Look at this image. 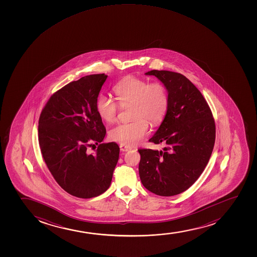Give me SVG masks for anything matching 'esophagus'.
Instances as JSON below:
<instances>
[{"label": "esophagus", "mask_w": 257, "mask_h": 257, "mask_svg": "<svg viewBox=\"0 0 257 257\" xmlns=\"http://www.w3.org/2000/svg\"><path fill=\"white\" fill-rule=\"evenodd\" d=\"M120 149H121V151H122V152H127V151L131 150L132 148H130V147L127 146V145L120 144Z\"/></svg>", "instance_id": "34e87169"}]
</instances>
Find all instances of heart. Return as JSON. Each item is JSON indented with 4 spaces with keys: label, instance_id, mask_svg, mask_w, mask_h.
<instances>
[{
    "label": "heart",
    "instance_id": "b5f03b06",
    "mask_svg": "<svg viewBox=\"0 0 257 257\" xmlns=\"http://www.w3.org/2000/svg\"><path fill=\"white\" fill-rule=\"evenodd\" d=\"M118 102L105 94L97 97L96 108L103 121L113 123L117 120L121 107H130V122L120 123L109 131V138L127 146H136L148 132L149 124L162 121L168 109L167 90L162 83L150 82L135 76L126 77L114 86Z\"/></svg>",
    "mask_w": 257,
    "mask_h": 257
}]
</instances>
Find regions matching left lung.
I'll return each mask as SVG.
<instances>
[{
    "label": "left lung",
    "instance_id": "1",
    "mask_svg": "<svg viewBox=\"0 0 257 257\" xmlns=\"http://www.w3.org/2000/svg\"><path fill=\"white\" fill-rule=\"evenodd\" d=\"M145 74L164 84L169 104L162 123L149 140L165 148L138 150L140 178L155 195H178L192 186L207 166L215 142V122L207 101L184 75L166 70Z\"/></svg>",
    "mask_w": 257,
    "mask_h": 257
}]
</instances>
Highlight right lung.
Returning a JSON list of instances; mask_svg holds the SVG:
<instances>
[{
	"label": "right lung",
	"instance_id": "1",
	"mask_svg": "<svg viewBox=\"0 0 257 257\" xmlns=\"http://www.w3.org/2000/svg\"><path fill=\"white\" fill-rule=\"evenodd\" d=\"M108 75L91 74L72 81L55 92L39 121L42 155L56 183L68 194L89 199L109 189L120 148L101 143L106 134L96 108ZM98 144L96 154L87 148Z\"/></svg>",
	"mask_w": 257,
	"mask_h": 257
}]
</instances>
